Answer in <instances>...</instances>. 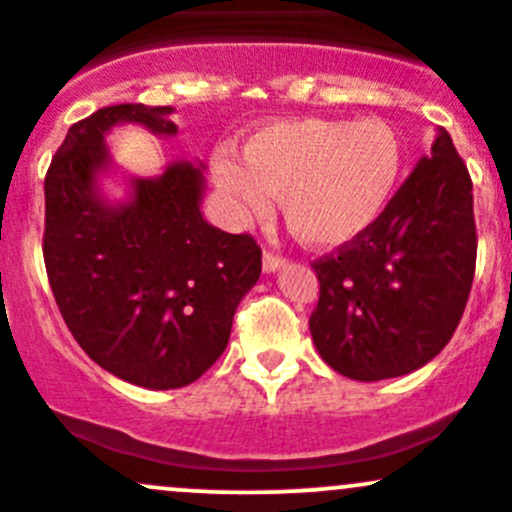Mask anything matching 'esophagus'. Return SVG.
<instances>
[{
    "mask_svg": "<svg viewBox=\"0 0 512 512\" xmlns=\"http://www.w3.org/2000/svg\"><path fill=\"white\" fill-rule=\"evenodd\" d=\"M282 267H285V260H282V257L272 255V252H265V257H262V270H265L267 275H270V272L282 270Z\"/></svg>",
    "mask_w": 512,
    "mask_h": 512,
    "instance_id": "1",
    "label": "esophagus"
}]
</instances>
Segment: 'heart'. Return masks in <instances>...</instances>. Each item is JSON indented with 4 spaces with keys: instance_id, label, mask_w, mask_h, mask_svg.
Wrapping results in <instances>:
<instances>
[{
    "instance_id": "1",
    "label": "heart",
    "mask_w": 512,
    "mask_h": 512,
    "mask_svg": "<svg viewBox=\"0 0 512 512\" xmlns=\"http://www.w3.org/2000/svg\"><path fill=\"white\" fill-rule=\"evenodd\" d=\"M212 177L235 222L260 220L280 197L302 245L340 250L388 212L403 177V142L382 119H280L247 137L242 162L217 157Z\"/></svg>"
}]
</instances>
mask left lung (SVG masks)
Listing matches in <instances>:
<instances>
[{
  "label": "left lung",
  "mask_w": 512,
  "mask_h": 512,
  "mask_svg": "<svg viewBox=\"0 0 512 512\" xmlns=\"http://www.w3.org/2000/svg\"><path fill=\"white\" fill-rule=\"evenodd\" d=\"M473 182L440 127L382 220L362 240L317 260L312 342L360 382L408 375L453 337L475 275Z\"/></svg>",
  "instance_id": "1"
}]
</instances>
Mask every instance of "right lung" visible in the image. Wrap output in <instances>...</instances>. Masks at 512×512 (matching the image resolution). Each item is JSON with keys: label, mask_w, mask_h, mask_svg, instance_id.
Returning <instances> with one entry per match:
<instances>
[{"label": "right lung", "mask_w": 512, "mask_h": 512, "mask_svg": "<svg viewBox=\"0 0 512 512\" xmlns=\"http://www.w3.org/2000/svg\"><path fill=\"white\" fill-rule=\"evenodd\" d=\"M172 112L97 109L69 127L44 180V265L59 312L99 367L147 390L185 388L215 365L262 272L250 235L222 232L202 215V162L124 177L122 200L104 195L114 172L109 132L142 124L175 137Z\"/></svg>", "instance_id": "right-lung-1"}]
</instances>
